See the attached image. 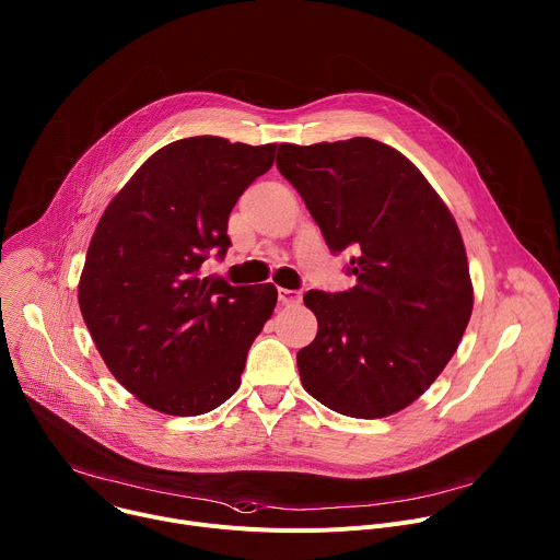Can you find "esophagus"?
<instances>
[{"label":"esophagus","instance_id":"1","mask_svg":"<svg viewBox=\"0 0 560 560\" xmlns=\"http://www.w3.org/2000/svg\"><path fill=\"white\" fill-rule=\"evenodd\" d=\"M277 294H279V301H281L283 305H299V303H301V299H303L301 290H288V288H279V290H277Z\"/></svg>","mask_w":560,"mask_h":560}]
</instances>
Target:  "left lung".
Segmentation results:
<instances>
[{"mask_svg":"<svg viewBox=\"0 0 560 560\" xmlns=\"http://www.w3.org/2000/svg\"><path fill=\"white\" fill-rule=\"evenodd\" d=\"M277 168L331 253L353 248L347 292H305L316 338L296 353L305 392L349 418L418 400L453 358L472 312L459 229L427 177L371 138L279 144Z\"/></svg>","mask_w":560,"mask_h":560,"instance_id":"left-lung-1","label":"left lung"}]
</instances>
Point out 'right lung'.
Returning <instances> with one entry per match:
<instances>
[{"mask_svg":"<svg viewBox=\"0 0 560 560\" xmlns=\"http://www.w3.org/2000/svg\"><path fill=\"white\" fill-rule=\"evenodd\" d=\"M277 144L218 136L155 151L105 209L88 248L79 305L114 378L166 416H202L242 383L277 288L205 275L226 255L229 215L275 162Z\"/></svg>","mask_w":560,"mask_h":560,"instance_id":"1","label":"right lung"}]
</instances>
